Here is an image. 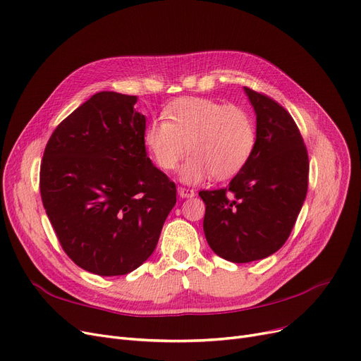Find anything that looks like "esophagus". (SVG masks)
<instances>
[{
    "mask_svg": "<svg viewBox=\"0 0 361 361\" xmlns=\"http://www.w3.org/2000/svg\"><path fill=\"white\" fill-rule=\"evenodd\" d=\"M178 194L179 197L182 198H192L195 195V191L194 190H190V188H183V186H179L178 188Z\"/></svg>",
    "mask_w": 361,
    "mask_h": 361,
    "instance_id": "obj_1",
    "label": "esophagus"
}]
</instances>
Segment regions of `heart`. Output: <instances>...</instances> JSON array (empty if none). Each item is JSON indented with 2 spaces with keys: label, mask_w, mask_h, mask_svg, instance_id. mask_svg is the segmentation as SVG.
<instances>
[{
  "label": "heart",
  "mask_w": 361,
  "mask_h": 361,
  "mask_svg": "<svg viewBox=\"0 0 361 361\" xmlns=\"http://www.w3.org/2000/svg\"><path fill=\"white\" fill-rule=\"evenodd\" d=\"M163 120L147 127L143 142L155 164L173 170L186 149L191 157L180 167V179L195 183L210 175L225 180L235 176L256 148V123L249 109L224 105L209 97H182L163 112Z\"/></svg>",
  "instance_id": "1"
}]
</instances>
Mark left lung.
Listing matches in <instances>:
<instances>
[{
  "mask_svg": "<svg viewBox=\"0 0 361 361\" xmlns=\"http://www.w3.org/2000/svg\"><path fill=\"white\" fill-rule=\"evenodd\" d=\"M256 114V148L226 188L200 191L204 234L226 261L246 264L276 253L289 238L308 190V152L292 115L244 87Z\"/></svg>",
  "mask_w": 361,
  "mask_h": 361,
  "instance_id": "left-lung-1",
  "label": "left lung"
}]
</instances>
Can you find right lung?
Listing matches in <instances>:
<instances>
[{"label":"right lung","instance_id":"add662e5","mask_svg":"<svg viewBox=\"0 0 361 361\" xmlns=\"http://www.w3.org/2000/svg\"><path fill=\"white\" fill-rule=\"evenodd\" d=\"M136 102L93 94L56 127L41 161V200L62 249L104 277L145 262L176 204V185L147 157Z\"/></svg>","mask_w":361,"mask_h":361}]
</instances>
